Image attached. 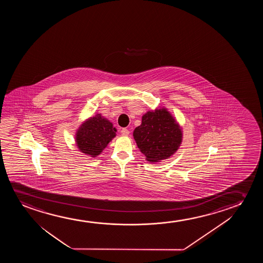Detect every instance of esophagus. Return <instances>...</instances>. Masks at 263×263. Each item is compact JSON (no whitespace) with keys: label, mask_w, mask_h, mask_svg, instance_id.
I'll return each mask as SVG.
<instances>
[{"label":"esophagus","mask_w":263,"mask_h":263,"mask_svg":"<svg viewBox=\"0 0 263 263\" xmlns=\"http://www.w3.org/2000/svg\"><path fill=\"white\" fill-rule=\"evenodd\" d=\"M120 133H121V135L124 136V137H126V136L129 135V130L126 129V128H122L121 131H120Z\"/></svg>","instance_id":"obj_1"}]
</instances>
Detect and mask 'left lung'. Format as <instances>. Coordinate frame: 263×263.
<instances>
[{
  "mask_svg": "<svg viewBox=\"0 0 263 263\" xmlns=\"http://www.w3.org/2000/svg\"><path fill=\"white\" fill-rule=\"evenodd\" d=\"M134 139L148 162H157L176 153L182 142V130L165 108L149 110L134 130Z\"/></svg>",
  "mask_w": 263,
  "mask_h": 263,
  "instance_id": "8db88e82",
  "label": "left lung"
}]
</instances>
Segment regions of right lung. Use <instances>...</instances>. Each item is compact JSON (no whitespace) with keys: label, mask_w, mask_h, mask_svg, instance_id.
<instances>
[{"label":"right lung","mask_w":263,"mask_h":263,"mask_svg":"<svg viewBox=\"0 0 263 263\" xmlns=\"http://www.w3.org/2000/svg\"><path fill=\"white\" fill-rule=\"evenodd\" d=\"M116 132L109 120L97 114L85 120L77 129L76 144L83 154L96 157L116 137Z\"/></svg>","instance_id":"1"}]
</instances>
